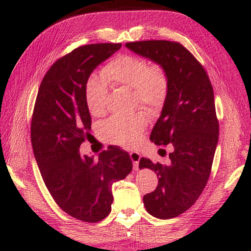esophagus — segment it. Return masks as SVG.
<instances>
[{
  "label": "esophagus",
  "mask_w": 251,
  "mask_h": 251,
  "mask_svg": "<svg viewBox=\"0 0 251 251\" xmlns=\"http://www.w3.org/2000/svg\"><path fill=\"white\" fill-rule=\"evenodd\" d=\"M140 154L138 152H131L130 153V159H131L132 163H133V170H138L139 169V161H140Z\"/></svg>",
  "instance_id": "34e87169"
}]
</instances>
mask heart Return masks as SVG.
Masks as SVG:
<instances>
[{
    "instance_id": "obj_1",
    "label": "heart",
    "mask_w": 251,
    "mask_h": 251,
    "mask_svg": "<svg viewBox=\"0 0 251 251\" xmlns=\"http://www.w3.org/2000/svg\"><path fill=\"white\" fill-rule=\"evenodd\" d=\"M101 77L112 87L132 90L133 104L150 112H156L166 101L169 80L163 67L150 65L144 58L121 54L109 61L101 71ZM85 104L92 115L105 112L107 88L104 82L92 77L84 91ZM147 118L144 113L130 116L114 115L102 126V136L109 143L125 147L135 146L140 140Z\"/></svg>"
}]
</instances>
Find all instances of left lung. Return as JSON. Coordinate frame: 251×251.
Masks as SVG:
<instances>
[{"instance_id":"obj_1","label":"left lung","mask_w":251,"mask_h":251,"mask_svg":"<svg viewBox=\"0 0 251 251\" xmlns=\"http://www.w3.org/2000/svg\"><path fill=\"white\" fill-rule=\"evenodd\" d=\"M126 47L168 75V96L150 139L159 146L170 143L174 150L168 164L142 157L139 169L149 168L159 179L155 191L144 195L146 211L159 219L177 217L195 203L210 176L219 133L212 85L202 65L178 42L140 41Z\"/></svg>"}]
</instances>
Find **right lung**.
<instances>
[{
  "instance_id": "add662e5",
  "label": "right lung",
  "mask_w": 251,
  "mask_h": 251,
  "mask_svg": "<svg viewBox=\"0 0 251 251\" xmlns=\"http://www.w3.org/2000/svg\"><path fill=\"white\" fill-rule=\"evenodd\" d=\"M121 47L88 44L58 59L44 75L34 106L30 138L41 176L54 202L82 222L107 217L113 183L132 170L129 154L119 147L97 159L80 154L81 144L91 136L85 85L95 68Z\"/></svg>"
}]
</instances>
